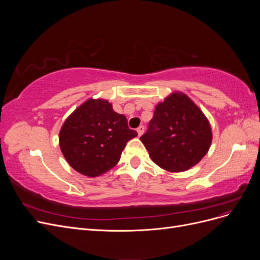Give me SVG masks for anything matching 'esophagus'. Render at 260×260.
I'll return each mask as SVG.
<instances>
[{"label": "esophagus", "mask_w": 260, "mask_h": 260, "mask_svg": "<svg viewBox=\"0 0 260 260\" xmlns=\"http://www.w3.org/2000/svg\"><path fill=\"white\" fill-rule=\"evenodd\" d=\"M144 125H140V127L137 129V131H138V135H139V137H141L144 133Z\"/></svg>", "instance_id": "obj_1"}]
</instances>
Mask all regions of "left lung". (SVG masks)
Masks as SVG:
<instances>
[{
  "label": "left lung",
  "instance_id": "left-lung-1",
  "mask_svg": "<svg viewBox=\"0 0 260 260\" xmlns=\"http://www.w3.org/2000/svg\"><path fill=\"white\" fill-rule=\"evenodd\" d=\"M140 139L156 165L181 172L207 154L212 135L201 109L184 93L175 92L156 105L148 129Z\"/></svg>",
  "mask_w": 260,
  "mask_h": 260
}]
</instances>
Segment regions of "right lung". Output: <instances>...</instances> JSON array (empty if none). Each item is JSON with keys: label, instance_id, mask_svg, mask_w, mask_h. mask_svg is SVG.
<instances>
[{"label": "right lung", "instance_id": "obj_1", "mask_svg": "<svg viewBox=\"0 0 260 260\" xmlns=\"http://www.w3.org/2000/svg\"><path fill=\"white\" fill-rule=\"evenodd\" d=\"M138 133L123 115L105 100L90 99L62 124L59 146L68 164L88 177H99L115 167L128 141Z\"/></svg>", "mask_w": 260, "mask_h": 260}]
</instances>
